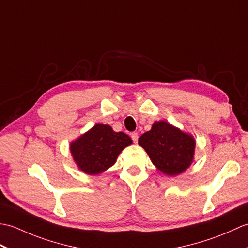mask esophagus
Segmentation results:
<instances>
[{
    "mask_svg": "<svg viewBox=\"0 0 248 248\" xmlns=\"http://www.w3.org/2000/svg\"><path fill=\"white\" fill-rule=\"evenodd\" d=\"M131 139H132V140L134 141V143H138V140H139V134L136 133V132L131 133Z\"/></svg>",
    "mask_w": 248,
    "mask_h": 248,
    "instance_id": "obj_1",
    "label": "esophagus"
}]
</instances>
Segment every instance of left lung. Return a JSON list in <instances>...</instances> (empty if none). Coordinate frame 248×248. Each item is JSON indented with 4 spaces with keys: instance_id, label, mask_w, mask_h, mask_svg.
Segmentation results:
<instances>
[{
    "instance_id": "obj_1",
    "label": "left lung",
    "mask_w": 248,
    "mask_h": 248,
    "mask_svg": "<svg viewBox=\"0 0 248 248\" xmlns=\"http://www.w3.org/2000/svg\"><path fill=\"white\" fill-rule=\"evenodd\" d=\"M152 163L168 176L181 173L191 165L195 140L193 136L165 121H155L148 132L139 140Z\"/></svg>"
}]
</instances>
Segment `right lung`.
<instances>
[{
	"label": "right lung",
	"instance_id": "1",
	"mask_svg": "<svg viewBox=\"0 0 248 248\" xmlns=\"http://www.w3.org/2000/svg\"><path fill=\"white\" fill-rule=\"evenodd\" d=\"M131 144L132 140L125 133L114 132L109 125L97 124L73 141L70 150L82 171L97 175L113 166L120 152Z\"/></svg>",
	"mask_w": 248,
	"mask_h": 248
}]
</instances>
